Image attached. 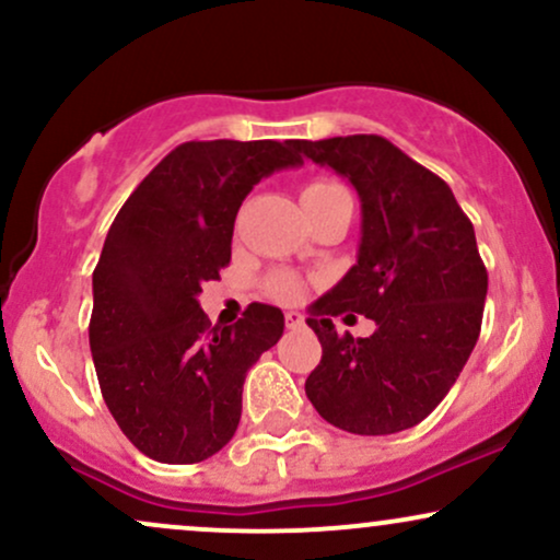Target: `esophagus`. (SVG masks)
<instances>
[{
    "mask_svg": "<svg viewBox=\"0 0 560 560\" xmlns=\"http://www.w3.org/2000/svg\"><path fill=\"white\" fill-rule=\"evenodd\" d=\"M284 324H287V329H300L302 324H305V320H302V316L300 313H294V311H289L287 316H284Z\"/></svg>",
    "mask_w": 560,
    "mask_h": 560,
    "instance_id": "1",
    "label": "esophagus"
}]
</instances>
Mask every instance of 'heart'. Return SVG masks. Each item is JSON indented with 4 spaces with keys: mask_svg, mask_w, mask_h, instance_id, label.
<instances>
[{
    "mask_svg": "<svg viewBox=\"0 0 560 560\" xmlns=\"http://www.w3.org/2000/svg\"><path fill=\"white\" fill-rule=\"evenodd\" d=\"M337 189H342V186L334 184V182H326V178H316V182L302 186V199H313V197H320V195H329V191H337ZM266 292L271 294L273 300L284 302V305H294V302H300L302 298H305L307 284L300 279L298 273L276 271V273H271L266 279Z\"/></svg>",
    "mask_w": 560,
    "mask_h": 560,
    "instance_id": "heart-1",
    "label": "heart"
}]
</instances>
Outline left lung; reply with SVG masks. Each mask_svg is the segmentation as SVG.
<instances>
[{
	"mask_svg": "<svg viewBox=\"0 0 560 560\" xmlns=\"http://www.w3.org/2000/svg\"><path fill=\"white\" fill-rule=\"evenodd\" d=\"M361 197L358 262L311 305L324 347L305 382L320 419L352 434H395L442 402L481 331L487 268L450 186L376 133L294 141ZM352 310L377 331L337 335L330 318Z\"/></svg>",
	"mask_w": 560,
	"mask_h": 560,
	"instance_id": "obj_1",
	"label": "left lung"
}]
</instances>
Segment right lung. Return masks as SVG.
Segmentation results:
<instances>
[{
	"label": "right lung",
	"instance_id": "1",
	"mask_svg": "<svg viewBox=\"0 0 560 560\" xmlns=\"http://www.w3.org/2000/svg\"><path fill=\"white\" fill-rule=\"evenodd\" d=\"M289 141H184L126 199L96 262L89 345L102 397L131 445L160 464H199L234 436L242 384L284 334L253 302L210 326L197 294L231 260L242 199L300 165Z\"/></svg>",
	"mask_w": 560,
	"mask_h": 560
}]
</instances>
